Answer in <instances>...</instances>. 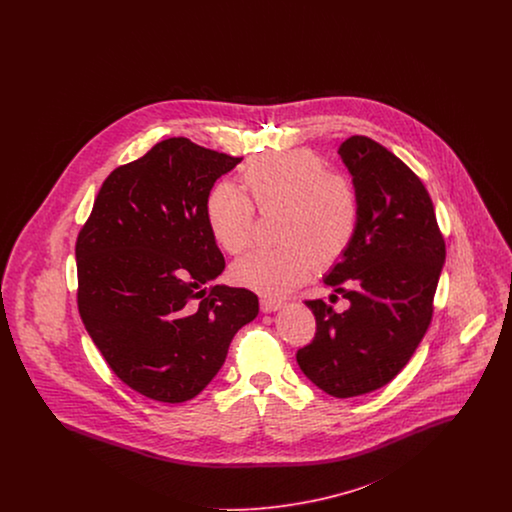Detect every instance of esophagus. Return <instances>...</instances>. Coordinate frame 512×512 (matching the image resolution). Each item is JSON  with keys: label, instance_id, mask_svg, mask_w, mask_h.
Listing matches in <instances>:
<instances>
[{"label": "esophagus", "instance_id": "1", "mask_svg": "<svg viewBox=\"0 0 512 512\" xmlns=\"http://www.w3.org/2000/svg\"><path fill=\"white\" fill-rule=\"evenodd\" d=\"M284 307V301L282 299H276V297H261V311L263 313H274L278 309Z\"/></svg>", "mask_w": 512, "mask_h": 512}]
</instances>
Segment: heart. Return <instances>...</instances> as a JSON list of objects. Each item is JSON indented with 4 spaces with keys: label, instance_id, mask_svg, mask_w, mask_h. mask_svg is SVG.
Instances as JSON below:
<instances>
[{
    "label": "heart",
    "instance_id": "b5f03b06",
    "mask_svg": "<svg viewBox=\"0 0 512 512\" xmlns=\"http://www.w3.org/2000/svg\"><path fill=\"white\" fill-rule=\"evenodd\" d=\"M245 186L259 211L282 209L278 247L253 249L232 267L238 286L280 297L301 286L317 267H332L349 251L361 199L355 184L307 149L265 153L247 161ZM207 222L226 253H240L251 242L255 207L232 182H219L207 197Z\"/></svg>",
    "mask_w": 512,
    "mask_h": 512
}]
</instances>
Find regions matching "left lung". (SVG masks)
Here are the masks:
<instances>
[{"label":"left lung","instance_id":"1","mask_svg":"<svg viewBox=\"0 0 512 512\" xmlns=\"http://www.w3.org/2000/svg\"><path fill=\"white\" fill-rule=\"evenodd\" d=\"M341 161L361 199L359 230L324 284L349 307L305 301L317 318L313 341L297 351L303 374L332 397L347 399L391 382L424 338L445 263L428 190L390 149L366 136L347 138Z\"/></svg>","mask_w":512,"mask_h":512}]
</instances>
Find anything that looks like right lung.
Wrapping results in <instances>:
<instances>
[{
  "label": "right lung",
  "instance_id": "1",
  "mask_svg": "<svg viewBox=\"0 0 512 512\" xmlns=\"http://www.w3.org/2000/svg\"><path fill=\"white\" fill-rule=\"evenodd\" d=\"M240 161L188 138L163 140L105 178L78 234L80 318L111 370L153 401L205 390L259 313L245 288H206L224 270L207 197Z\"/></svg>",
  "mask_w": 512,
  "mask_h": 512
}]
</instances>
